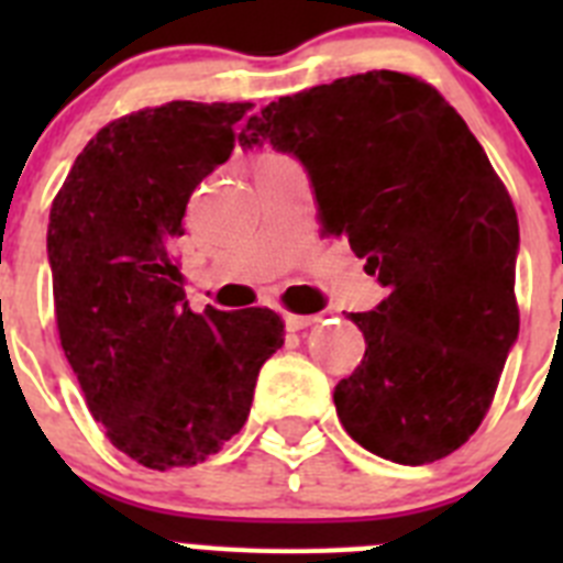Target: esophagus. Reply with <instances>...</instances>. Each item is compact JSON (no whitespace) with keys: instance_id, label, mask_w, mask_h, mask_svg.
Returning a JSON list of instances; mask_svg holds the SVG:
<instances>
[{"instance_id":"34e87169","label":"esophagus","mask_w":563,"mask_h":563,"mask_svg":"<svg viewBox=\"0 0 563 563\" xmlns=\"http://www.w3.org/2000/svg\"><path fill=\"white\" fill-rule=\"evenodd\" d=\"M318 321V316H292V312H285V327L287 332H298V330H307Z\"/></svg>"}]
</instances>
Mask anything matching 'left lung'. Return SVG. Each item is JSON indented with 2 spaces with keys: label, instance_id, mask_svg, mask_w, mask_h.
Returning a JSON list of instances; mask_svg holds the SVG:
<instances>
[{
  "label": "left lung",
  "instance_id": "left-lung-1",
  "mask_svg": "<svg viewBox=\"0 0 563 563\" xmlns=\"http://www.w3.org/2000/svg\"><path fill=\"white\" fill-rule=\"evenodd\" d=\"M265 143L305 166L324 233L386 287L350 312L366 352L332 395L343 429L397 465L449 456L519 338V220L485 148L431 84L391 69L267 103L239 132Z\"/></svg>",
  "mask_w": 563,
  "mask_h": 563
}]
</instances>
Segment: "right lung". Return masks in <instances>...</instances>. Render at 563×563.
Masks as SVG:
<instances>
[{"mask_svg": "<svg viewBox=\"0 0 563 563\" xmlns=\"http://www.w3.org/2000/svg\"><path fill=\"white\" fill-rule=\"evenodd\" d=\"M247 109L172 101L118 118L84 146L49 208L64 355L109 442L152 471L217 454L285 343L267 307L191 312L172 262L188 197L231 157Z\"/></svg>", "mask_w": 563, "mask_h": 563, "instance_id": "obj_1", "label": "right lung"}]
</instances>
